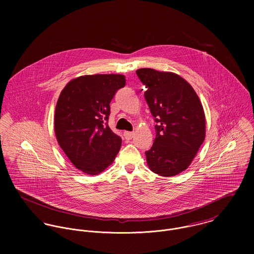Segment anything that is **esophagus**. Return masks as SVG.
<instances>
[{
	"mask_svg": "<svg viewBox=\"0 0 254 254\" xmlns=\"http://www.w3.org/2000/svg\"><path fill=\"white\" fill-rule=\"evenodd\" d=\"M134 136V132H129V131H125L124 132V137L126 140H131Z\"/></svg>",
	"mask_w": 254,
	"mask_h": 254,
	"instance_id": "34e87169",
	"label": "esophagus"
}]
</instances>
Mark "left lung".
<instances>
[{
	"instance_id": "8db88e82",
	"label": "left lung",
	"mask_w": 254,
	"mask_h": 254,
	"mask_svg": "<svg viewBox=\"0 0 254 254\" xmlns=\"http://www.w3.org/2000/svg\"><path fill=\"white\" fill-rule=\"evenodd\" d=\"M145 99L156 122L155 139L145 151L149 169L171 177L186 170L205 138V115L192 87L178 74L138 69Z\"/></svg>"
}]
</instances>
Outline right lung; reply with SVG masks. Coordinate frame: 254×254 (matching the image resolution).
<instances>
[{
    "instance_id": "1",
    "label": "right lung",
    "mask_w": 254,
    "mask_h": 254,
    "mask_svg": "<svg viewBox=\"0 0 254 254\" xmlns=\"http://www.w3.org/2000/svg\"><path fill=\"white\" fill-rule=\"evenodd\" d=\"M126 84L120 74L75 78L62 91L55 112L59 145L73 165L89 175L106 170L117 155L122 140L108 125L109 104Z\"/></svg>"
}]
</instances>
